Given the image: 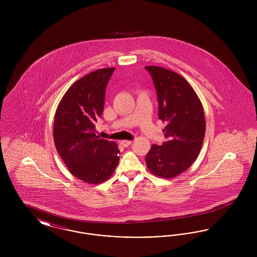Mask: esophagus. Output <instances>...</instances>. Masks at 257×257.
<instances>
[{"mask_svg": "<svg viewBox=\"0 0 257 257\" xmlns=\"http://www.w3.org/2000/svg\"><path fill=\"white\" fill-rule=\"evenodd\" d=\"M120 144L122 145V147H128L129 146L132 145V141H126V140H124V141H121Z\"/></svg>", "mask_w": 257, "mask_h": 257, "instance_id": "obj_1", "label": "esophagus"}]
</instances>
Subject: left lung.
Here are the masks:
<instances>
[{"label": "left lung", "mask_w": 257, "mask_h": 257, "mask_svg": "<svg viewBox=\"0 0 257 257\" xmlns=\"http://www.w3.org/2000/svg\"><path fill=\"white\" fill-rule=\"evenodd\" d=\"M159 103V119L167 141L152 145L146 156L147 169L162 178H173L188 170L202 146L206 123L202 104L192 86L179 74L149 65Z\"/></svg>", "instance_id": "obj_1"}]
</instances>
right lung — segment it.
Wrapping results in <instances>:
<instances>
[{"label": "right lung", "instance_id": "add662e5", "mask_svg": "<svg viewBox=\"0 0 257 257\" xmlns=\"http://www.w3.org/2000/svg\"><path fill=\"white\" fill-rule=\"evenodd\" d=\"M113 71L114 67L98 69L76 81L55 113L53 135L57 151L74 176L86 183L108 180L119 162L117 145L94 133Z\"/></svg>", "mask_w": 257, "mask_h": 257}]
</instances>
